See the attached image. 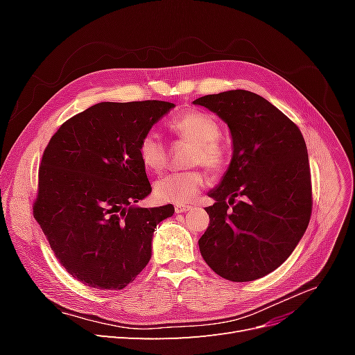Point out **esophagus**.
Here are the masks:
<instances>
[{
    "instance_id": "1",
    "label": "esophagus",
    "mask_w": 355,
    "mask_h": 355,
    "mask_svg": "<svg viewBox=\"0 0 355 355\" xmlns=\"http://www.w3.org/2000/svg\"><path fill=\"white\" fill-rule=\"evenodd\" d=\"M191 209H192V207L188 206V204H176V206H175L176 213H187V211H189Z\"/></svg>"
}]
</instances>
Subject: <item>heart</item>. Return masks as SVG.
I'll return each instance as SVG.
<instances>
[{"label": "heart", "instance_id": "obj_1", "mask_svg": "<svg viewBox=\"0 0 355 355\" xmlns=\"http://www.w3.org/2000/svg\"><path fill=\"white\" fill-rule=\"evenodd\" d=\"M171 132L182 141L191 144L187 155L189 166L202 164L209 170H219L225 161V151L219 142L220 128L209 114L187 111L176 116L170 124ZM139 157L149 171L164 170L167 166V149L157 133H146L139 142ZM204 187V176L198 170L182 171L159 179L154 192L157 198L170 202H188Z\"/></svg>", "mask_w": 355, "mask_h": 355}]
</instances>
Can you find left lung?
I'll list each match as a JSON object with an SVG mask.
<instances>
[{
    "label": "left lung",
    "mask_w": 355,
    "mask_h": 355,
    "mask_svg": "<svg viewBox=\"0 0 355 355\" xmlns=\"http://www.w3.org/2000/svg\"><path fill=\"white\" fill-rule=\"evenodd\" d=\"M227 123L232 158L209 191L210 225L198 240L211 270L230 282H253L277 270L304 237L313 194L308 151L297 125L247 90L194 101ZM239 201L237 202L236 200Z\"/></svg>",
    "instance_id": "obj_1"
}]
</instances>
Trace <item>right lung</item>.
<instances>
[{"label":"right lung","mask_w":355,"mask_h":355,"mask_svg":"<svg viewBox=\"0 0 355 355\" xmlns=\"http://www.w3.org/2000/svg\"><path fill=\"white\" fill-rule=\"evenodd\" d=\"M175 103L101 102L53 135L38 171L34 218L65 270L83 284L121 290L151 259L157 225L171 204L151 194L139 142Z\"/></svg>","instance_id":"right-lung-1"}]
</instances>
